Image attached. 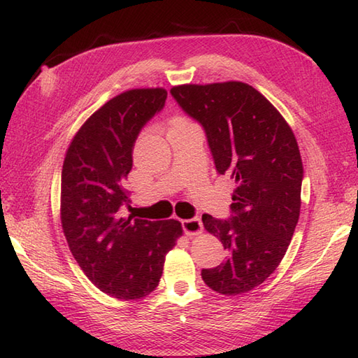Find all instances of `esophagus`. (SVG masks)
<instances>
[{"instance_id":"1","label":"esophagus","mask_w":358,"mask_h":358,"mask_svg":"<svg viewBox=\"0 0 358 358\" xmlns=\"http://www.w3.org/2000/svg\"><path fill=\"white\" fill-rule=\"evenodd\" d=\"M181 226H183V231L189 237H194V235H199L203 231V223L199 217L189 218V220H183L181 222Z\"/></svg>"}]
</instances>
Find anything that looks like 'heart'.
I'll list each match as a JSON object with an SVG mask.
<instances>
[{
  "instance_id": "b5f03b06",
  "label": "heart",
  "mask_w": 358,
  "mask_h": 358,
  "mask_svg": "<svg viewBox=\"0 0 358 358\" xmlns=\"http://www.w3.org/2000/svg\"><path fill=\"white\" fill-rule=\"evenodd\" d=\"M172 123H187V121L185 118H175Z\"/></svg>"
}]
</instances>
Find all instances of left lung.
Listing matches in <instances>:
<instances>
[{"label":"left lung","instance_id":"1","mask_svg":"<svg viewBox=\"0 0 358 358\" xmlns=\"http://www.w3.org/2000/svg\"><path fill=\"white\" fill-rule=\"evenodd\" d=\"M171 94L203 126L217 172L237 185L229 218H201L229 250L224 263L203 269L201 277L218 294L248 292L277 269L299 223L303 163L295 135L246 83L181 85Z\"/></svg>","mask_w":358,"mask_h":358}]
</instances>
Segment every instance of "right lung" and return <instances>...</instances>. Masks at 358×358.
<instances>
[{"label": "right lung", "instance_id": "obj_1", "mask_svg": "<svg viewBox=\"0 0 358 358\" xmlns=\"http://www.w3.org/2000/svg\"><path fill=\"white\" fill-rule=\"evenodd\" d=\"M166 89H132L113 96L75 134L62 172V226L71 252L92 283L121 300L150 294L166 254L183 229L177 220L123 217V181L143 126L164 108Z\"/></svg>", "mask_w": 358, "mask_h": 358}]
</instances>
